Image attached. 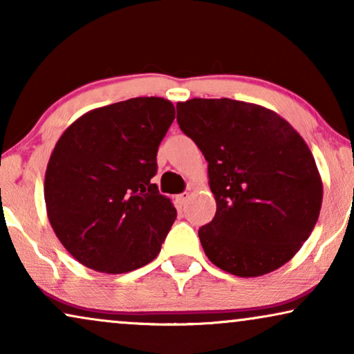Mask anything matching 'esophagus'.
Wrapping results in <instances>:
<instances>
[{"instance_id":"obj_1","label":"esophagus","mask_w":354,"mask_h":354,"mask_svg":"<svg viewBox=\"0 0 354 354\" xmlns=\"http://www.w3.org/2000/svg\"><path fill=\"white\" fill-rule=\"evenodd\" d=\"M188 200H190V193H188V192H183L182 195H178L176 198V201H177L178 206H185Z\"/></svg>"}]
</instances>
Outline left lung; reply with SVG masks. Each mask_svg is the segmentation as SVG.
I'll return each instance as SVG.
<instances>
[{
	"label": "left lung",
	"mask_w": 354,
	"mask_h": 354,
	"mask_svg": "<svg viewBox=\"0 0 354 354\" xmlns=\"http://www.w3.org/2000/svg\"><path fill=\"white\" fill-rule=\"evenodd\" d=\"M177 122L207 161L216 216L198 230L207 259L239 277L282 268L322 206L321 176L301 135L274 111L230 98L178 103Z\"/></svg>",
	"instance_id": "obj_1"
}]
</instances>
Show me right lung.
<instances>
[{
  "label": "right lung",
  "instance_id": "add662e5",
  "mask_svg": "<svg viewBox=\"0 0 354 354\" xmlns=\"http://www.w3.org/2000/svg\"><path fill=\"white\" fill-rule=\"evenodd\" d=\"M174 119L171 101L143 96L88 111L57 140L45 174L46 212L80 264L124 274L159 254L177 211L151 178Z\"/></svg>",
  "mask_w": 354,
  "mask_h": 354
}]
</instances>
